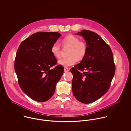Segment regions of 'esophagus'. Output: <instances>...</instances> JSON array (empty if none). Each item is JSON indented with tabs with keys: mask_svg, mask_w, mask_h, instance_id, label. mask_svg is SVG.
Here are the masks:
<instances>
[{
	"mask_svg": "<svg viewBox=\"0 0 131 131\" xmlns=\"http://www.w3.org/2000/svg\"><path fill=\"white\" fill-rule=\"evenodd\" d=\"M69 68H67V67H64V72H68L69 71Z\"/></svg>",
	"mask_w": 131,
	"mask_h": 131,
	"instance_id": "esophagus-1",
	"label": "esophagus"
}]
</instances>
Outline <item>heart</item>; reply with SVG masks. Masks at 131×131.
<instances>
[{"label": "heart", "instance_id": "heart-1", "mask_svg": "<svg viewBox=\"0 0 131 131\" xmlns=\"http://www.w3.org/2000/svg\"><path fill=\"white\" fill-rule=\"evenodd\" d=\"M60 44L63 48L69 47L68 51L69 56L61 58L58 61V63L62 66L68 67L75 64L78 59H83L87 53V43L84 40H80L79 38L74 35H69L62 38ZM51 51L55 57L60 58L62 52L60 44L57 42L54 43L51 46Z\"/></svg>", "mask_w": 131, "mask_h": 131}]
</instances>
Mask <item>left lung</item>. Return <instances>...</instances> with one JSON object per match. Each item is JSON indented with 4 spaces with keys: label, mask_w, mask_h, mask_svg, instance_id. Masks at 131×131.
Wrapping results in <instances>:
<instances>
[{
    "label": "left lung",
    "mask_w": 131,
    "mask_h": 131,
    "mask_svg": "<svg viewBox=\"0 0 131 131\" xmlns=\"http://www.w3.org/2000/svg\"><path fill=\"white\" fill-rule=\"evenodd\" d=\"M77 35L84 38L88 50L82 61L70 70L73 75L72 91L79 101L87 104L108 91L115 67L111 47L99 35L87 30Z\"/></svg>",
    "instance_id": "1"
}]
</instances>
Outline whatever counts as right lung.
<instances>
[{"label": "right lung", "instance_id": "obj_1", "mask_svg": "<svg viewBox=\"0 0 131 131\" xmlns=\"http://www.w3.org/2000/svg\"><path fill=\"white\" fill-rule=\"evenodd\" d=\"M61 36L58 32H39L24 40L18 49L14 63L19 86L25 93L38 102H45L53 95L64 68L57 65L51 51Z\"/></svg>", "mask_w": 131, "mask_h": 131}]
</instances>
